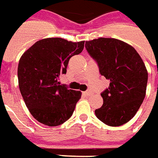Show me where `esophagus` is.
<instances>
[{
	"instance_id": "1",
	"label": "esophagus",
	"mask_w": 158,
	"mask_h": 158,
	"mask_svg": "<svg viewBox=\"0 0 158 158\" xmlns=\"http://www.w3.org/2000/svg\"><path fill=\"white\" fill-rule=\"evenodd\" d=\"M83 94L85 96H91V95H92V91H86V92H83Z\"/></svg>"
}]
</instances>
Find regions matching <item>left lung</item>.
I'll return each mask as SVG.
<instances>
[{"label":"left lung","mask_w":158,"mask_h":158,"mask_svg":"<svg viewBox=\"0 0 158 158\" xmlns=\"http://www.w3.org/2000/svg\"><path fill=\"white\" fill-rule=\"evenodd\" d=\"M85 47L101 75L110 80L108 88L101 93L102 106L95 114L111 127L125 124L144 100L148 77L145 64L133 47L117 39L101 37L86 41Z\"/></svg>","instance_id":"8db88e82"}]
</instances>
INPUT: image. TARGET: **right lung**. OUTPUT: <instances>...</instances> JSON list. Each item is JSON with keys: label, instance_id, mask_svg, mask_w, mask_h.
<instances>
[{"label": "right lung", "instance_id": "obj_1", "mask_svg": "<svg viewBox=\"0 0 158 158\" xmlns=\"http://www.w3.org/2000/svg\"><path fill=\"white\" fill-rule=\"evenodd\" d=\"M84 42L42 39L21 56L17 70L19 88L26 106L39 123L56 127L72 117L81 93L58 80L66 73L70 58L82 52Z\"/></svg>", "mask_w": 158, "mask_h": 158}]
</instances>
